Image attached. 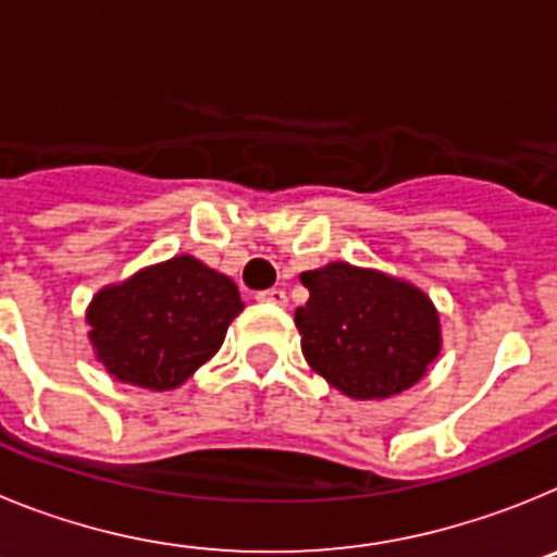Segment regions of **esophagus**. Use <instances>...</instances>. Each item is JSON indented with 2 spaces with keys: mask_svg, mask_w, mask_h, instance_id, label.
Instances as JSON below:
<instances>
[{
  "mask_svg": "<svg viewBox=\"0 0 557 557\" xmlns=\"http://www.w3.org/2000/svg\"><path fill=\"white\" fill-rule=\"evenodd\" d=\"M256 298L264 304H273V307H287V293L278 287H270V289H262V293H256Z\"/></svg>",
  "mask_w": 557,
  "mask_h": 557,
  "instance_id": "34e87169",
  "label": "esophagus"
}]
</instances>
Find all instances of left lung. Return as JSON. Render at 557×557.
<instances>
[{
	"label": "left lung",
	"instance_id": "obj_1",
	"mask_svg": "<svg viewBox=\"0 0 557 557\" xmlns=\"http://www.w3.org/2000/svg\"><path fill=\"white\" fill-rule=\"evenodd\" d=\"M309 301L295 309L309 366L351 398H387L424 376L441 351L432 301L376 270L332 262L301 273Z\"/></svg>",
	"mask_w": 557,
	"mask_h": 557
}]
</instances>
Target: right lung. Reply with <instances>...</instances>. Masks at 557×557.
Listing matches in <instances>:
<instances>
[{
  "label": "right lung",
  "mask_w": 557,
  "mask_h": 557,
  "mask_svg": "<svg viewBox=\"0 0 557 557\" xmlns=\"http://www.w3.org/2000/svg\"><path fill=\"white\" fill-rule=\"evenodd\" d=\"M239 312L243 298L228 275L175 256L102 289L88 309V337L120 382L170 391L220 351Z\"/></svg>",
  "instance_id": "add662e5"
}]
</instances>
